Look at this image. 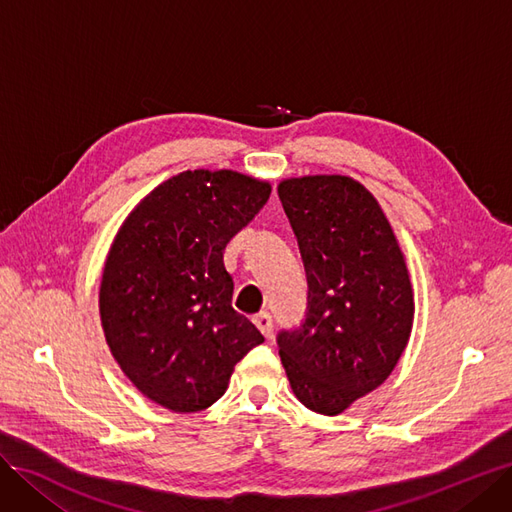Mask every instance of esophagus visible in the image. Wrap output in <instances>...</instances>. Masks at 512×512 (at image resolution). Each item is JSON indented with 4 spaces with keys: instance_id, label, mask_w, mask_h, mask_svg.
Returning a JSON list of instances; mask_svg holds the SVG:
<instances>
[{
    "instance_id": "34e87169",
    "label": "esophagus",
    "mask_w": 512,
    "mask_h": 512,
    "mask_svg": "<svg viewBox=\"0 0 512 512\" xmlns=\"http://www.w3.org/2000/svg\"><path fill=\"white\" fill-rule=\"evenodd\" d=\"M253 323H255V327L266 335V337H270L272 335V316H270V312H259V314H255L253 316Z\"/></svg>"
}]
</instances>
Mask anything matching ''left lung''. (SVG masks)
<instances>
[{
	"label": "left lung",
	"instance_id": "1",
	"mask_svg": "<svg viewBox=\"0 0 512 512\" xmlns=\"http://www.w3.org/2000/svg\"><path fill=\"white\" fill-rule=\"evenodd\" d=\"M282 208L308 276L306 320L278 333L299 403L337 415L382 386L407 348L413 289L380 202L344 175L285 179Z\"/></svg>",
	"mask_w": 512,
	"mask_h": 512
}]
</instances>
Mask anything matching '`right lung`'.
<instances>
[{"mask_svg":"<svg viewBox=\"0 0 512 512\" xmlns=\"http://www.w3.org/2000/svg\"><path fill=\"white\" fill-rule=\"evenodd\" d=\"M272 185L236 170H185L149 192L113 240L99 291L107 346L154 403L211 407L263 335L232 308L223 251Z\"/></svg>","mask_w":512,"mask_h":512,"instance_id":"add662e5","label":"right lung"}]
</instances>
